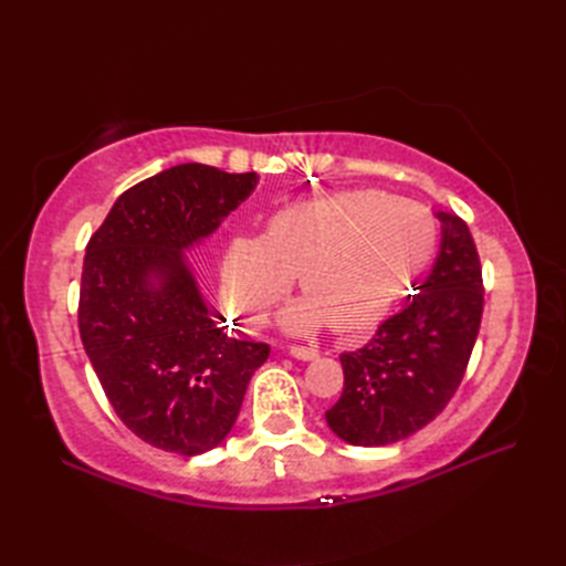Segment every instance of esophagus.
I'll return each mask as SVG.
<instances>
[{
  "mask_svg": "<svg viewBox=\"0 0 566 566\" xmlns=\"http://www.w3.org/2000/svg\"><path fill=\"white\" fill-rule=\"evenodd\" d=\"M290 355L296 357V359H304V363H308V359H316L318 357V350H316V347H306V345H292L290 347Z\"/></svg>",
  "mask_w": 566,
  "mask_h": 566,
  "instance_id": "obj_1",
  "label": "esophagus"
}]
</instances>
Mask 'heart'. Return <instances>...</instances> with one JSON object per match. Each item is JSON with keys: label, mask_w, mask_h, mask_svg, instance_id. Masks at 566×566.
Here are the masks:
<instances>
[{"label": "heart", "mask_w": 566, "mask_h": 566, "mask_svg": "<svg viewBox=\"0 0 566 566\" xmlns=\"http://www.w3.org/2000/svg\"><path fill=\"white\" fill-rule=\"evenodd\" d=\"M438 245V223L416 201L375 189L308 197L276 209L262 235H235L221 260V296L262 326L290 286L304 296L284 308L282 328L308 335L331 323L357 335L389 314Z\"/></svg>", "instance_id": "obj_1"}]
</instances>
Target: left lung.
<instances>
[{"mask_svg":"<svg viewBox=\"0 0 566 566\" xmlns=\"http://www.w3.org/2000/svg\"><path fill=\"white\" fill-rule=\"evenodd\" d=\"M440 250L418 294L365 347L340 355L343 394L328 428L359 448L399 442L428 426L464 377L484 311L482 264L460 216L436 211Z\"/></svg>","mask_w":566,"mask_h":566,"instance_id":"obj_1","label":"left lung"}]
</instances>
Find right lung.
<instances>
[{
    "label": "right lung",
    "instance_id": "1",
    "mask_svg": "<svg viewBox=\"0 0 566 566\" xmlns=\"http://www.w3.org/2000/svg\"><path fill=\"white\" fill-rule=\"evenodd\" d=\"M255 187V172L175 165L124 191L87 243L84 353L116 416L153 448L195 457L221 444L270 357L219 326L185 255Z\"/></svg>",
    "mask_w": 566,
    "mask_h": 566
}]
</instances>
